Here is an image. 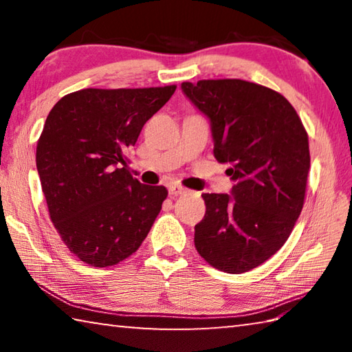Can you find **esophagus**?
Masks as SVG:
<instances>
[{
    "label": "esophagus",
    "mask_w": 352,
    "mask_h": 352,
    "mask_svg": "<svg viewBox=\"0 0 352 352\" xmlns=\"http://www.w3.org/2000/svg\"><path fill=\"white\" fill-rule=\"evenodd\" d=\"M184 192H186V188H183L182 184L174 183V184H170V186H169V194L170 195H182Z\"/></svg>",
    "instance_id": "obj_1"
}]
</instances>
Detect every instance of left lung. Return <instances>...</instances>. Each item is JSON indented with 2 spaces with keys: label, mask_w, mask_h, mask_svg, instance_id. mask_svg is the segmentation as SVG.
Wrapping results in <instances>:
<instances>
[{
  "label": "left lung",
  "mask_w": 352,
  "mask_h": 352,
  "mask_svg": "<svg viewBox=\"0 0 352 352\" xmlns=\"http://www.w3.org/2000/svg\"><path fill=\"white\" fill-rule=\"evenodd\" d=\"M211 122L214 157L230 164L228 194H204L194 243L214 269L243 273L270 259L305 205L309 138L294 107L272 88L241 79L183 82Z\"/></svg>",
  "instance_id": "8db88e82"
}]
</instances>
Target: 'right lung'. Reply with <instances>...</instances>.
I'll return each instance as SVG.
<instances>
[{
	"instance_id": "obj_1",
	"label": "right lung",
	"mask_w": 352,
	"mask_h": 352,
	"mask_svg": "<svg viewBox=\"0 0 352 352\" xmlns=\"http://www.w3.org/2000/svg\"><path fill=\"white\" fill-rule=\"evenodd\" d=\"M175 88H85L47 115L35 155L41 189L58 236L85 264L129 258L162 211L168 189L133 178L127 152Z\"/></svg>"
}]
</instances>
